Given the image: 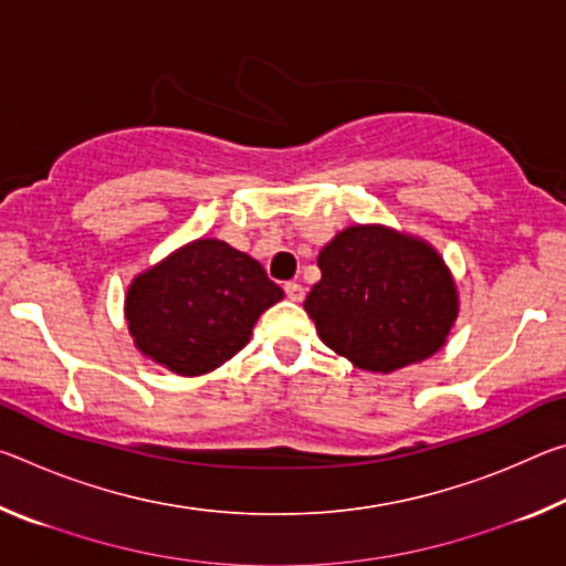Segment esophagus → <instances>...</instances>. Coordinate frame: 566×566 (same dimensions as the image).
<instances>
[{
  "label": "esophagus",
  "instance_id": "34e87169",
  "mask_svg": "<svg viewBox=\"0 0 566 566\" xmlns=\"http://www.w3.org/2000/svg\"><path fill=\"white\" fill-rule=\"evenodd\" d=\"M284 294L290 296L292 302H302L304 300V286L296 284V282H286L284 284Z\"/></svg>",
  "mask_w": 566,
  "mask_h": 566
}]
</instances>
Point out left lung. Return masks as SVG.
I'll return each instance as SVG.
<instances>
[{
	"mask_svg": "<svg viewBox=\"0 0 566 566\" xmlns=\"http://www.w3.org/2000/svg\"><path fill=\"white\" fill-rule=\"evenodd\" d=\"M322 280L304 310L319 339L354 367L389 371L444 347L457 284L432 244L381 224H354L317 256Z\"/></svg>",
	"mask_w": 566,
	"mask_h": 566,
	"instance_id": "left-lung-1",
	"label": "left lung"
}]
</instances>
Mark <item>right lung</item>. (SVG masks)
Returning a JSON list of instances; mask_svg holds the SVG:
<instances>
[{
    "mask_svg": "<svg viewBox=\"0 0 566 566\" xmlns=\"http://www.w3.org/2000/svg\"><path fill=\"white\" fill-rule=\"evenodd\" d=\"M282 296L249 254L222 239H195L134 276L124 317L145 357L179 377H199L232 359Z\"/></svg>",
    "mask_w": 566,
    "mask_h": 566,
    "instance_id": "right-lung-1",
    "label": "right lung"
}]
</instances>
